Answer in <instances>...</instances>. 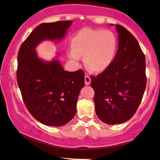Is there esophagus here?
Returning a JSON list of instances; mask_svg holds the SVG:
<instances>
[{
	"instance_id": "1",
	"label": "esophagus",
	"mask_w": 160,
	"mask_h": 160,
	"mask_svg": "<svg viewBox=\"0 0 160 160\" xmlns=\"http://www.w3.org/2000/svg\"><path fill=\"white\" fill-rule=\"evenodd\" d=\"M84 82H85L86 85H89L90 82H91V78H90V76H88V75H86V76H84Z\"/></svg>"
}]
</instances>
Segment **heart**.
Returning <instances> with one entry per match:
<instances>
[{"label": "heart", "instance_id": "heart-1", "mask_svg": "<svg viewBox=\"0 0 160 160\" xmlns=\"http://www.w3.org/2000/svg\"><path fill=\"white\" fill-rule=\"evenodd\" d=\"M72 50L69 56L78 62L84 56L87 68L96 72H103L109 68L116 58L118 40L110 30L84 29L72 38Z\"/></svg>", "mask_w": 160, "mask_h": 160}]
</instances>
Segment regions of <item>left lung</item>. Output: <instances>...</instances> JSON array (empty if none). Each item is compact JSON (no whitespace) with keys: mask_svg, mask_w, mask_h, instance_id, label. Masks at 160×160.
Returning a JSON list of instances; mask_svg holds the SVG:
<instances>
[{"mask_svg":"<svg viewBox=\"0 0 160 160\" xmlns=\"http://www.w3.org/2000/svg\"><path fill=\"white\" fill-rule=\"evenodd\" d=\"M113 25V24H110ZM119 48L111 65L91 77L98 119L108 125L127 122L134 115L146 88L145 57L134 36L116 25Z\"/></svg>","mask_w":160,"mask_h":160,"instance_id":"obj_1","label":"left lung"}]
</instances>
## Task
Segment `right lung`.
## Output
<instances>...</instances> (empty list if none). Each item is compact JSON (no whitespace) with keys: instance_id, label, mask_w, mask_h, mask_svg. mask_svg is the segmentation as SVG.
<instances>
[{"instance_id":"1","label":"right lung","mask_w":160,"mask_h":160,"mask_svg":"<svg viewBox=\"0 0 160 160\" xmlns=\"http://www.w3.org/2000/svg\"><path fill=\"white\" fill-rule=\"evenodd\" d=\"M71 23H41L22 43L18 54L17 82L23 102L31 115L45 125L59 127L70 122L84 86L83 70L65 71L58 59L46 62L35 51L41 41L62 40Z\"/></svg>"}]
</instances>
